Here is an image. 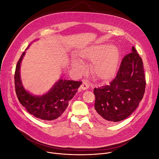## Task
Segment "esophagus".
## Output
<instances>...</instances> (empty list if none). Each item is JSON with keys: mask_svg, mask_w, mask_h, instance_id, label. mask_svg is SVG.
I'll use <instances>...</instances> for the list:
<instances>
[{"mask_svg": "<svg viewBox=\"0 0 159 159\" xmlns=\"http://www.w3.org/2000/svg\"><path fill=\"white\" fill-rule=\"evenodd\" d=\"M89 85H90V83L88 80H83L82 84L80 86V88L82 90L88 89L89 88Z\"/></svg>", "mask_w": 159, "mask_h": 159, "instance_id": "obj_1", "label": "esophagus"}]
</instances>
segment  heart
I'll return each instance as SVG.
<instances>
[{"instance_id":"heart-1","label":"heart","mask_w":159,"mask_h":159,"mask_svg":"<svg viewBox=\"0 0 159 159\" xmlns=\"http://www.w3.org/2000/svg\"><path fill=\"white\" fill-rule=\"evenodd\" d=\"M82 57L91 62H94L92 72L95 77L101 80H109L116 73L120 59V52L115 46L101 44L90 47ZM72 68L79 73L83 70V64L78 59H73Z\"/></svg>"}]
</instances>
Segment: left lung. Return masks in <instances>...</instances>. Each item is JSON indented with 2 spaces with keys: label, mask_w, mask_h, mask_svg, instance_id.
Masks as SVG:
<instances>
[{
  "label": "left lung",
  "mask_w": 159,
  "mask_h": 159,
  "mask_svg": "<svg viewBox=\"0 0 159 159\" xmlns=\"http://www.w3.org/2000/svg\"><path fill=\"white\" fill-rule=\"evenodd\" d=\"M146 88L143 60L134 47L122 59L109 85L95 88V115L103 123L126 119L138 107Z\"/></svg>",
  "instance_id": "obj_1"
}]
</instances>
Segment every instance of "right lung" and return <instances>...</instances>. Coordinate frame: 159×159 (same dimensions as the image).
Segmentation results:
<instances>
[{
    "label": "right lung",
    "instance_id": "obj_1",
    "mask_svg": "<svg viewBox=\"0 0 159 159\" xmlns=\"http://www.w3.org/2000/svg\"><path fill=\"white\" fill-rule=\"evenodd\" d=\"M25 53L24 52L20 56L15 73V91L19 101L31 115L38 119L43 120L57 119L63 114L82 82L60 79L47 93L41 95H33L24 88L20 78V64Z\"/></svg>",
    "mask_w": 159,
    "mask_h": 159
}]
</instances>
